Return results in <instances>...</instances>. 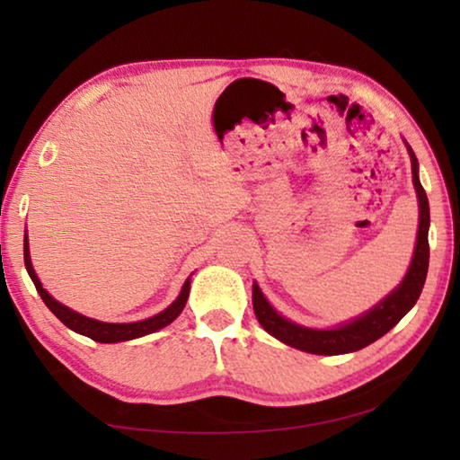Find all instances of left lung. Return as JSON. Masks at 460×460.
Listing matches in <instances>:
<instances>
[{
  "instance_id": "left-lung-1",
  "label": "left lung",
  "mask_w": 460,
  "mask_h": 460,
  "mask_svg": "<svg viewBox=\"0 0 460 460\" xmlns=\"http://www.w3.org/2000/svg\"><path fill=\"white\" fill-rule=\"evenodd\" d=\"M408 154L411 160V181L418 194V208H420V223L414 255H411L410 268L406 276L395 290L389 292L384 300L369 308L367 313L353 318V321L342 323L334 329H310L298 323H292L278 313L270 305L266 296L260 290V286L253 282V313L258 316L263 331H268L271 337L282 341L284 345L300 349L305 353L313 355H342L353 353L359 349L371 345L377 339L384 337L406 316L416 300L422 294V288L428 274V260H430V247H428V227H430V207H428V197L420 184L418 178V158L411 147L408 146Z\"/></svg>"
}]
</instances>
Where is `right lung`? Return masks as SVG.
<instances>
[{
	"label": "right lung",
	"instance_id": "1",
	"mask_svg": "<svg viewBox=\"0 0 460 460\" xmlns=\"http://www.w3.org/2000/svg\"><path fill=\"white\" fill-rule=\"evenodd\" d=\"M24 263H26V270H28L30 278H32L38 294H40L44 305L50 308V313L57 316L62 324L68 326L71 331L84 334V337H89V339L97 341V342L131 341V339L146 337V334L164 329V326H168L170 323L176 321L178 314L182 313L184 306H186V300H189V292H190V278H186V282L182 286L181 294H178V298L168 308L162 310V313L146 318V321H137V323H101V321H95V318L79 314L68 306L60 305L58 300H54L52 296L44 290L42 282L38 279L36 271L32 268V260H30L28 235H24Z\"/></svg>",
	"mask_w": 460,
	"mask_h": 460
}]
</instances>
